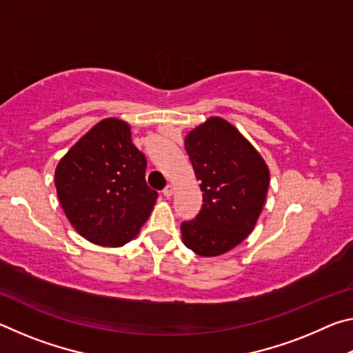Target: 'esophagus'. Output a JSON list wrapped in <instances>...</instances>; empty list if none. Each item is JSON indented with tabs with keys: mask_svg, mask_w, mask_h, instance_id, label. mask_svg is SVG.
<instances>
[{
	"mask_svg": "<svg viewBox=\"0 0 353 353\" xmlns=\"http://www.w3.org/2000/svg\"><path fill=\"white\" fill-rule=\"evenodd\" d=\"M174 190H176L174 185H171V183L166 185V188L163 190V194L166 196V198H171V196L174 194Z\"/></svg>",
	"mask_w": 353,
	"mask_h": 353,
	"instance_id": "34e87169",
	"label": "esophagus"
}]
</instances>
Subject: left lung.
I'll list each match as a JSON object with an SVG mask.
<instances>
[{
	"label": "left lung",
	"instance_id": "obj_1",
	"mask_svg": "<svg viewBox=\"0 0 353 353\" xmlns=\"http://www.w3.org/2000/svg\"><path fill=\"white\" fill-rule=\"evenodd\" d=\"M185 149L201 181L204 204L181 225L185 246L218 256L238 246L259 221L270 187V168L234 124L210 117L185 137Z\"/></svg>",
	"mask_w": 353,
	"mask_h": 353
}]
</instances>
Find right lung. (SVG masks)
<instances>
[{
  "label": "right lung",
  "instance_id": "right-lung-1",
  "mask_svg": "<svg viewBox=\"0 0 353 353\" xmlns=\"http://www.w3.org/2000/svg\"><path fill=\"white\" fill-rule=\"evenodd\" d=\"M145 171L146 157L124 119L104 118L82 135L54 172L59 202L77 234L104 248L134 240L159 198Z\"/></svg>",
  "mask_w": 353,
  "mask_h": 353
}]
</instances>
